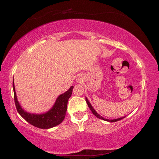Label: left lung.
I'll use <instances>...</instances> for the list:
<instances>
[{
  "mask_svg": "<svg viewBox=\"0 0 159 159\" xmlns=\"http://www.w3.org/2000/svg\"><path fill=\"white\" fill-rule=\"evenodd\" d=\"M85 101H86V102H87V104H88V107H89V108L90 109V110H91V111L93 112V114L96 117H98V118H100V119H102V120H107V121H109V122H116V121H118V120H121L122 118H125V117H123V118H116V119H113V120H109V119H105V118H103L102 116H100L99 115V114H98V113L96 112V111L95 109H93V107H92V105H91L90 104V103L89 102V101H88V99L85 98Z\"/></svg>",
  "mask_w": 159,
  "mask_h": 159,
  "instance_id": "8db88e82",
  "label": "left lung"
}]
</instances>
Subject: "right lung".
<instances>
[{"label":"right lung","mask_w":159,"mask_h":159,"mask_svg":"<svg viewBox=\"0 0 159 159\" xmlns=\"http://www.w3.org/2000/svg\"><path fill=\"white\" fill-rule=\"evenodd\" d=\"M12 86L13 90H14L15 103L17 111L21 115V116L25 118L30 124L39 128L48 129L55 127L63 121L66 116L67 103H68L69 98L71 95L74 86H71L69 90L59 96L52 108L49 111L43 114H30L21 109L17 101V96H16L14 80H13Z\"/></svg>","instance_id":"add662e5"}]
</instances>
